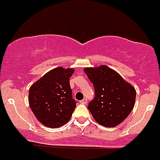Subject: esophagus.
<instances>
[{
	"label": "esophagus",
	"instance_id": "esophagus-1",
	"mask_svg": "<svg viewBox=\"0 0 160 160\" xmlns=\"http://www.w3.org/2000/svg\"><path fill=\"white\" fill-rule=\"evenodd\" d=\"M80 103H81V104H86L87 102H88V99H87V98H83V100L80 101Z\"/></svg>",
	"mask_w": 160,
	"mask_h": 160
}]
</instances>
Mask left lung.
<instances>
[{
    "mask_svg": "<svg viewBox=\"0 0 160 160\" xmlns=\"http://www.w3.org/2000/svg\"><path fill=\"white\" fill-rule=\"evenodd\" d=\"M94 88V98L88 108L95 121L113 128L129 116L135 104L136 91L117 72L107 66L83 69Z\"/></svg>",
    "mask_w": 160,
    "mask_h": 160,
    "instance_id": "left-lung-1",
    "label": "left lung"
}]
</instances>
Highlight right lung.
Segmentation results:
<instances>
[{
  "label": "right lung",
  "mask_w": 160,
  "mask_h": 160,
  "mask_svg": "<svg viewBox=\"0 0 160 160\" xmlns=\"http://www.w3.org/2000/svg\"><path fill=\"white\" fill-rule=\"evenodd\" d=\"M73 69L57 67L30 87L29 104L37 119L45 127L57 128L69 122L77 106L69 78Z\"/></svg>",
  "instance_id": "obj_1"
}]
</instances>
